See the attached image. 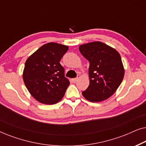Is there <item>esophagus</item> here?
Returning a JSON list of instances; mask_svg holds the SVG:
<instances>
[{
  "label": "esophagus",
  "instance_id": "obj_1",
  "mask_svg": "<svg viewBox=\"0 0 146 146\" xmlns=\"http://www.w3.org/2000/svg\"><path fill=\"white\" fill-rule=\"evenodd\" d=\"M79 78H80V75L78 76V77H77V78H73V79H72V81L74 83H75V82H76L78 81V80Z\"/></svg>",
  "mask_w": 146,
  "mask_h": 146
}]
</instances>
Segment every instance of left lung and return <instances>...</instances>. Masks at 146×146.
Instances as JSON below:
<instances>
[{"label": "left lung", "mask_w": 146, "mask_h": 146, "mask_svg": "<svg viewBox=\"0 0 146 146\" xmlns=\"http://www.w3.org/2000/svg\"><path fill=\"white\" fill-rule=\"evenodd\" d=\"M80 53L90 62V84L83 96L92 102H100L111 97L121 84L125 70L118 52L99 41L79 46Z\"/></svg>", "instance_id": "left-lung-1"}]
</instances>
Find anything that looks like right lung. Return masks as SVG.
<instances>
[{
	"label": "right lung",
	"mask_w": 146,
	"mask_h": 146,
	"mask_svg": "<svg viewBox=\"0 0 146 146\" xmlns=\"http://www.w3.org/2000/svg\"><path fill=\"white\" fill-rule=\"evenodd\" d=\"M68 50V46L49 42L39 48L26 61L24 82L39 102L54 104L64 96L70 82L64 77V70L60 61Z\"/></svg>",
	"instance_id": "obj_1"
}]
</instances>
